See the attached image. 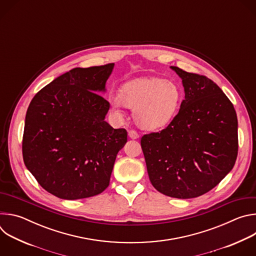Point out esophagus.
<instances>
[{"instance_id": "obj_1", "label": "esophagus", "mask_w": 256, "mask_h": 256, "mask_svg": "<svg viewBox=\"0 0 256 256\" xmlns=\"http://www.w3.org/2000/svg\"><path fill=\"white\" fill-rule=\"evenodd\" d=\"M128 136H130V138H132V140H136V138H140L136 130H128Z\"/></svg>"}]
</instances>
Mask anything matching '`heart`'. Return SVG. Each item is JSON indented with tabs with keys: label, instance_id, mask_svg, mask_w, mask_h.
I'll use <instances>...</instances> for the list:
<instances>
[{
	"label": "heart",
	"instance_id": "heart-1",
	"mask_svg": "<svg viewBox=\"0 0 256 256\" xmlns=\"http://www.w3.org/2000/svg\"><path fill=\"white\" fill-rule=\"evenodd\" d=\"M182 94L179 86L161 78H138L126 82L120 95L109 98L118 114L126 105L132 108L136 124L142 130H156L169 126L177 116Z\"/></svg>",
	"mask_w": 256,
	"mask_h": 256
}]
</instances>
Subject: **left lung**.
I'll use <instances>...</instances> for the list:
<instances>
[{
	"label": "left lung",
	"instance_id": "1",
	"mask_svg": "<svg viewBox=\"0 0 256 256\" xmlns=\"http://www.w3.org/2000/svg\"><path fill=\"white\" fill-rule=\"evenodd\" d=\"M170 68L182 80L184 100L172 122L142 136L140 146L152 186L167 196L192 198L212 190L233 169L237 114L210 79Z\"/></svg>",
	"mask_w": 256,
	"mask_h": 256
}]
</instances>
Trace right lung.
Segmentation results:
<instances>
[{"mask_svg": "<svg viewBox=\"0 0 256 256\" xmlns=\"http://www.w3.org/2000/svg\"><path fill=\"white\" fill-rule=\"evenodd\" d=\"M114 64L75 68L31 100L22 142L26 168L50 194L80 200L109 186L116 155L128 142L124 128L105 122L109 102L100 94Z\"/></svg>", "mask_w": 256, "mask_h": 256, "instance_id": "obj_1", "label": "right lung"}]
</instances>
